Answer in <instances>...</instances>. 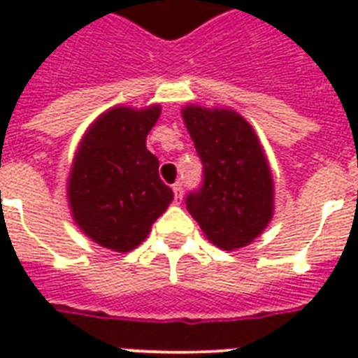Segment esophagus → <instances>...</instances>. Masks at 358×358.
I'll return each mask as SVG.
<instances>
[{
	"label": "esophagus",
	"mask_w": 358,
	"mask_h": 358,
	"mask_svg": "<svg viewBox=\"0 0 358 358\" xmlns=\"http://www.w3.org/2000/svg\"><path fill=\"white\" fill-rule=\"evenodd\" d=\"M173 193H174V204H180V202H182V199H184V189H182V184H174Z\"/></svg>",
	"instance_id": "1"
}]
</instances>
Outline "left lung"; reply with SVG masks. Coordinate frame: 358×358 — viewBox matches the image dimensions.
Segmentation results:
<instances>
[{"label": "left lung", "mask_w": 358, "mask_h": 358, "mask_svg": "<svg viewBox=\"0 0 358 358\" xmlns=\"http://www.w3.org/2000/svg\"><path fill=\"white\" fill-rule=\"evenodd\" d=\"M182 119L204 165V184L185 199L219 249H241L266 230L275 210V185L255 128L234 109L189 103Z\"/></svg>", "instance_id": "left-lung-1"}]
</instances>
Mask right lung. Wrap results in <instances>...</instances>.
Instances as JSON below:
<instances>
[{"label":"right lung","mask_w":358,"mask_h":358,"mask_svg":"<svg viewBox=\"0 0 358 358\" xmlns=\"http://www.w3.org/2000/svg\"><path fill=\"white\" fill-rule=\"evenodd\" d=\"M162 106H115L87 128L66 180L72 219L89 239L115 252L141 245L173 201L146 150Z\"/></svg>","instance_id":"right-lung-1"}]
</instances>
